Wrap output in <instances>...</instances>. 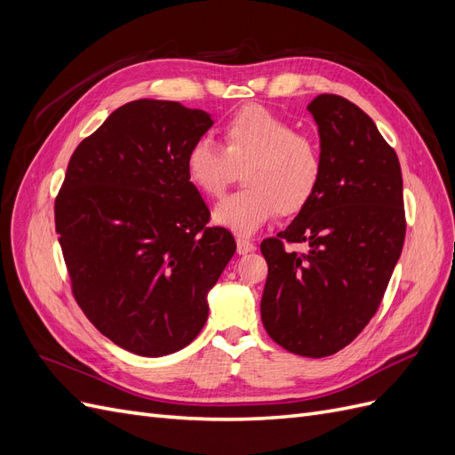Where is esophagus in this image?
<instances>
[{"mask_svg": "<svg viewBox=\"0 0 455 455\" xmlns=\"http://www.w3.org/2000/svg\"><path fill=\"white\" fill-rule=\"evenodd\" d=\"M235 241H237V252L239 254L252 252L256 249V244L252 241H249V239H244V237H237Z\"/></svg>", "mask_w": 455, "mask_h": 455, "instance_id": "34e87169", "label": "esophagus"}]
</instances>
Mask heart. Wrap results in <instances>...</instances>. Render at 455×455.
I'll use <instances>...</instances> for the list:
<instances>
[{"mask_svg":"<svg viewBox=\"0 0 455 455\" xmlns=\"http://www.w3.org/2000/svg\"><path fill=\"white\" fill-rule=\"evenodd\" d=\"M220 136L224 149L199 139L186 154L188 180L206 199L222 197L243 171L246 188L216 206V224L251 235L277 212L294 216L304 211L319 189L321 149L267 108L239 109Z\"/></svg>","mask_w":455,"mask_h":455,"instance_id":"heart-1","label":"heart"}]
</instances>
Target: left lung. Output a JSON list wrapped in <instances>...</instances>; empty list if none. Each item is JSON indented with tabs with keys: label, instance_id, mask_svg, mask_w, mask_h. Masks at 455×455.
I'll list each match as a JSON object with an SVG mask.
<instances>
[{
	"label": "left lung",
	"instance_id": "1",
	"mask_svg": "<svg viewBox=\"0 0 455 455\" xmlns=\"http://www.w3.org/2000/svg\"><path fill=\"white\" fill-rule=\"evenodd\" d=\"M321 134L323 178L294 222L261 241V323L286 351L334 355L376 315L403 252L406 216L395 149L363 109L338 94L307 106ZM306 242V255L286 250Z\"/></svg>",
	"mask_w": 455,
	"mask_h": 455
}]
</instances>
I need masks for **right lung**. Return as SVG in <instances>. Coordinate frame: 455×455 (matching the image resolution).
I'll return each mask as SVG.
<instances>
[{
    "label": "right lung",
    "mask_w": 455,
    "mask_h": 455,
    "mask_svg": "<svg viewBox=\"0 0 455 455\" xmlns=\"http://www.w3.org/2000/svg\"><path fill=\"white\" fill-rule=\"evenodd\" d=\"M211 116L171 100L117 108L76 148L54 199V226L81 311L142 356L186 347L209 316L235 239L186 176Z\"/></svg>",
    "instance_id": "right-lung-1"
}]
</instances>
